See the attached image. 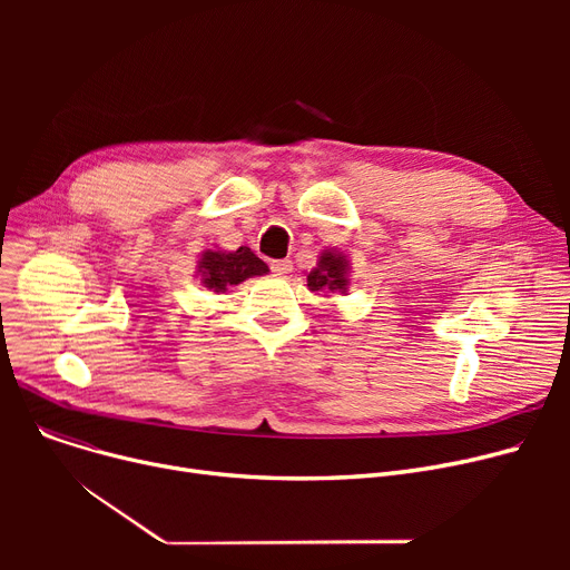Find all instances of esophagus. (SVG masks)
Segmentation results:
<instances>
[{
    "instance_id": "obj_1",
    "label": "esophagus",
    "mask_w": 570,
    "mask_h": 570,
    "mask_svg": "<svg viewBox=\"0 0 570 570\" xmlns=\"http://www.w3.org/2000/svg\"><path fill=\"white\" fill-rule=\"evenodd\" d=\"M269 269H273L275 275H279V277H286L291 269H293V263L288 261V258H279V261H273L269 263Z\"/></svg>"
}]
</instances>
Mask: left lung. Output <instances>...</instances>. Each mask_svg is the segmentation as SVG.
<instances>
[{"instance_id":"left-lung-1","label":"left lung","mask_w":570,"mask_h":570,"mask_svg":"<svg viewBox=\"0 0 570 570\" xmlns=\"http://www.w3.org/2000/svg\"><path fill=\"white\" fill-rule=\"evenodd\" d=\"M348 261L342 252L325 249L318 256L316 267L307 275L309 291H331L346 293L348 291Z\"/></svg>"}]
</instances>
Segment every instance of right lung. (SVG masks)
Wrapping results in <instances>:
<instances>
[{"label":"right lung","instance_id":"add662e5","mask_svg":"<svg viewBox=\"0 0 570 570\" xmlns=\"http://www.w3.org/2000/svg\"><path fill=\"white\" fill-rule=\"evenodd\" d=\"M269 267L249 249L239 247L235 252H222V249H207L200 254L198 261V275L200 284L207 291L224 293L230 286H237L249 277L267 275Z\"/></svg>","mask_w":570,"mask_h":570}]
</instances>
